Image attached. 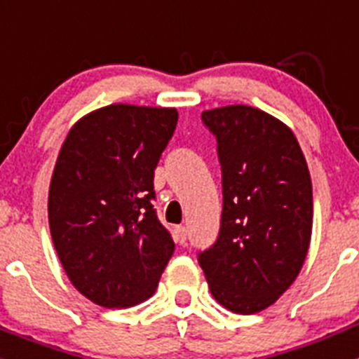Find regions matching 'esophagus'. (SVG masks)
I'll return each mask as SVG.
<instances>
[{"label":"esophagus","mask_w":359,"mask_h":359,"mask_svg":"<svg viewBox=\"0 0 359 359\" xmlns=\"http://www.w3.org/2000/svg\"><path fill=\"white\" fill-rule=\"evenodd\" d=\"M174 239H176V243H180V244L185 243L187 241L185 226H182V224H180V226H174Z\"/></svg>","instance_id":"obj_1"}]
</instances>
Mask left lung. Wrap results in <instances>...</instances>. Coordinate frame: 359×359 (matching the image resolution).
<instances>
[{"instance_id":"1","label":"left lung","mask_w":359,"mask_h":359,"mask_svg":"<svg viewBox=\"0 0 359 359\" xmlns=\"http://www.w3.org/2000/svg\"><path fill=\"white\" fill-rule=\"evenodd\" d=\"M223 176L219 236L198 255L212 297L253 315L293 284L309 250L313 187L287 126L250 106L203 111Z\"/></svg>"}]
</instances>
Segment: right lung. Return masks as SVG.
Masks as SVG:
<instances>
[{
  "label": "right lung",
  "instance_id": "add662e5",
  "mask_svg": "<svg viewBox=\"0 0 359 359\" xmlns=\"http://www.w3.org/2000/svg\"><path fill=\"white\" fill-rule=\"evenodd\" d=\"M176 123L172 107L111 104L79 120L62 144L50 183V231L72 284L98 306L147 300L172 257L152 182Z\"/></svg>",
  "mask_w": 359,
  "mask_h": 359
}]
</instances>
